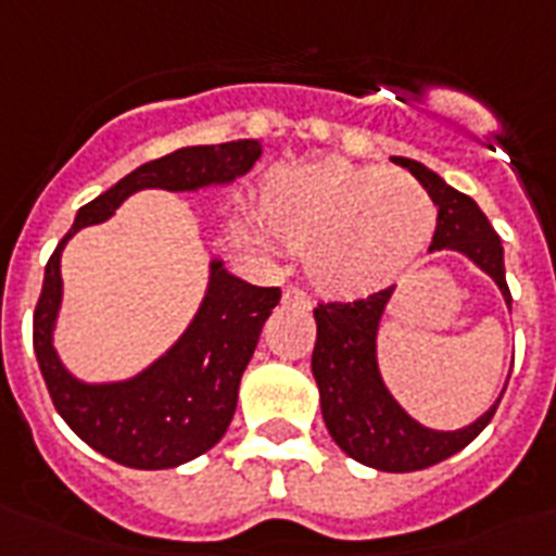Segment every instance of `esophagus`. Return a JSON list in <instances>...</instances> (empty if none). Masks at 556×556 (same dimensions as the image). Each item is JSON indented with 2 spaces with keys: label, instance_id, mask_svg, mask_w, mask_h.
<instances>
[{
  "label": "esophagus",
  "instance_id": "esophagus-1",
  "mask_svg": "<svg viewBox=\"0 0 556 556\" xmlns=\"http://www.w3.org/2000/svg\"><path fill=\"white\" fill-rule=\"evenodd\" d=\"M282 303L286 305H294V308H305V312H308V308H312V296L305 294L303 288H294V286H288L286 291H282Z\"/></svg>",
  "mask_w": 556,
  "mask_h": 556
}]
</instances>
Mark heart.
Here are the masks:
<instances>
[{
    "mask_svg": "<svg viewBox=\"0 0 556 556\" xmlns=\"http://www.w3.org/2000/svg\"><path fill=\"white\" fill-rule=\"evenodd\" d=\"M262 213L271 230L248 225L260 251L286 242L308 253L326 294L361 296L395 282L430 248L439 207L421 185L380 167L326 159L270 178Z\"/></svg>",
    "mask_w": 556,
    "mask_h": 556,
    "instance_id": "heart-1",
    "label": "heart"
}]
</instances>
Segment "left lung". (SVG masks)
Here are the masks:
<instances>
[{
  "label": "left lung",
  "mask_w": 556,
  "mask_h": 556,
  "mask_svg": "<svg viewBox=\"0 0 556 556\" xmlns=\"http://www.w3.org/2000/svg\"><path fill=\"white\" fill-rule=\"evenodd\" d=\"M397 167L409 169L439 207V227L432 236L430 253L456 251L482 268L496 282L510 308V291L505 282V248L479 204L470 195L450 187L439 173L421 161L395 155ZM395 288L355 300L314 308L317 343L312 371L320 389L323 421L346 456L383 473H413L450 458L467 447L491 424L502 401H493L473 424L458 430L424 427L397 404L383 383L378 366V331ZM508 387V383H505Z\"/></svg>",
  "instance_id": "1"
}]
</instances>
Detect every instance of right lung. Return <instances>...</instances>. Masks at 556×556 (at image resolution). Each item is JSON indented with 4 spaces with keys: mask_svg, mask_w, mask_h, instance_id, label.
I'll list each match as a JSON object with an SVG mask.
<instances>
[{
    "mask_svg": "<svg viewBox=\"0 0 556 556\" xmlns=\"http://www.w3.org/2000/svg\"><path fill=\"white\" fill-rule=\"evenodd\" d=\"M262 141L239 138L210 147H181L132 169L115 187L77 210L72 230L46 265L34 312V352L56 413L100 456L135 470H167L216 447L233 421L239 380L260 343L262 326L279 303V288H260L233 277L225 262L210 260L199 308L181 338L150 366L124 380H83L56 355L54 331L63 305L60 260L83 227L103 225L141 190L199 192L227 187L251 173Z\"/></svg>",
    "mask_w": 556,
    "mask_h": 556,
    "instance_id": "obj_1",
    "label": "right lung"
}]
</instances>
